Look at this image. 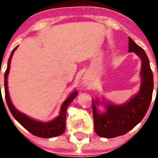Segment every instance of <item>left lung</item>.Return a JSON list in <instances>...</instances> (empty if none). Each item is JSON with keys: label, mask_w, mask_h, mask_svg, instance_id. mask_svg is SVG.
Returning a JSON list of instances; mask_svg holds the SVG:
<instances>
[{"label": "left lung", "mask_w": 158, "mask_h": 158, "mask_svg": "<svg viewBox=\"0 0 158 158\" xmlns=\"http://www.w3.org/2000/svg\"><path fill=\"white\" fill-rule=\"evenodd\" d=\"M128 51L135 52L141 60V85L138 94L122 105L102 102L106 111L100 113L97 106L99 100L92 98L94 129L98 136L112 138L121 136L136 126L147 113L152 98L154 79L149 60L144 50L128 37Z\"/></svg>", "instance_id": "obj_1"}]
</instances>
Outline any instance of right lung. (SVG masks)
<instances>
[{
  "instance_id": "add662e5",
  "label": "right lung",
  "mask_w": 158,
  "mask_h": 158,
  "mask_svg": "<svg viewBox=\"0 0 158 158\" xmlns=\"http://www.w3.org/2000/svg\"><path fill=\"white\" fill-rule=\"evenodd\" d=\"M18 47V46L13 49L10 57H9L8 63H7V67L6 69L5 74H4V91H5V99L7 102V106L9 110L14 116V118L23 127L30 131L32 135L35 136L40 137L44 138H50L53 137L59 136V135L63 134L66 129V109L69 105L72 102L73 99L78 95L77 91L74 90V92H72L69 95L67 98L65 100L63 103L60 109V115L57 116L53 120L48 122H41L39 121H36L34 119L30 118V117L27 116L26 114H23L20 111L16 109L12 104L10 101V96H9L8 88H7V76H8L9 71L10 67V62L12 59L13 54L16 49Z\"/></svg>"
}]
</instances>
